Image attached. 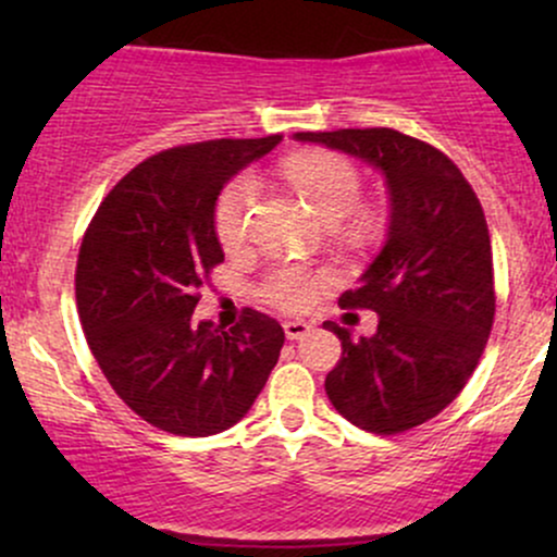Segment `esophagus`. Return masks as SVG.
Instances as JSON below:
<instances>
[{
  "instance_id": "34e87169",
  "label": "esophagus",
  "mask_w": 557,
  "mask_h": 557,
  "mask_svg": "<svg viewBox=\"0 0 557 557\" xmlns=\"http://www.w3.org/2000/svg\"><path fill=\"white\" fill-rule=\"evenodd\" d=\"M283 330H285L287 341H304V337L311 332V324L309 322H298V319H290V322L283 324Z\"/></svg>"
}]
</instances>
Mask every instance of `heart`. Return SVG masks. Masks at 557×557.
<instances>
[{
    "mask_svg": "<svg viewBox=\"0 0 557 557\" xmlns=\"http://www.w3.org/2000/svg\"><path fill=\"white\" fill-rule=\"evenodd\" d=\"M285 175L324 222H341L343 216L354 214L361 201L363 185L359 170L354 168V162L332 151L290 157L285 162ZM257 198L259 181L251 172H240L238 177H233L216 198L214 230L227 251H240L251 238ZM327 283L330 274L324 272H311L304 267H277L261 283V296L267 304L298 314L317 304L319 293Z\"/></svg>",
    "mask_w": 557,
    "mask_h": 557,
    "instance_id": "1",
    "label": "heart"
}]
</instances>
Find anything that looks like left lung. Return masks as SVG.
I'll return each mask as SVG.
<instances>
[{"label":"left lung","instance_id":"8db88e82","mask_svg":"<svg viewBox=\"0 0 557 557\" xmlns=\"http://www.w3.org/2000/svg\"><path fill=\"white\" fill-rule=\"evenodd\" d=\"M372 164L389 194L387 240L343 309H372V337L343 343L324 380L335 411L374 434H398L437 417L474 374L495 319L492 246L482 203L443 151L393 127L296 133Z\"/></svg>","mask_w":557,"mask_h":557}]
</instances>
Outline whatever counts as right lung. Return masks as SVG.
I'll return each instance as SVG.
<instances>
[{"label": "right lung", "instance_id": "right-lung-1", "mask_svg": "<svg viewBox=\"0 0 557 557\" xmlns=\"http://www.w3.org/2000/svg\"><path fill=\"white\" fill-rule=\"evenodd\" d=\"M283 136L159 151L107 194L83 235L75 298L88 348L127 408L159 430L209 437L246 417L285 332L246 309L233 330L196 322L198 290L225 261L220 190Z\"/></svg>", "mask_w": 557, "mask_h": 557}]
</instances>
